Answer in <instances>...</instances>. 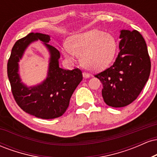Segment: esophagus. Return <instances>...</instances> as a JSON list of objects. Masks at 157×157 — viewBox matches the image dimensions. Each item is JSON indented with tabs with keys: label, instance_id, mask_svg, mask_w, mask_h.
Segmentation results:
<instances>
[{
	"label": "esophagus",
	"instance_id": "34e87169",
	"mask_svg": "<svg viewBox=\"0 0 157 157\" xmlns=\"http://www.w3.org/2000/svg\"><path fill=\"white\" fill-rule=\"evenodd\" d=\"M82 76H83V77L85 79H87V78H89L90 77V75L89 73H86V72H83L82 73Z\"/></svg>",
	"mask_w": 157,
	"mask_h": 157
}]
</instances>
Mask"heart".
<instances>
[{"label": "heart", "mask_w": 157, "mask_h": 157, "mask_svg": "<svg viewBox=\"0 0 157 157\" xmlns=\"http://www.w3.org/2000/svg\"><path fill=\"white\" fill-rule=\"evenodd\" d=\"M117 49V44L113 35L98 29H91L70 37L68 46L64 45L62 52L70 61H75L77 55L82 56L85 67L100 71L111 63Z\"/></svg>", "instance_id": "1"}]
</instances>
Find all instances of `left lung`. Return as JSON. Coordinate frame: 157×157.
I'll list each match as a JSON object with an SVG mask.
<instances>
[{
    "label": "left lung",
    "instance_id": "obj_1",
    "mask_svg": "<svg viewBox=\"0 0 157 157\" xmlns=\"http://www.w3.org/2000/svg\"><path fill=\"white\" fill-rule=\"evenodd\" d=\"M120 32V53L111 67L95 75L102 84V96L108 105L124 107L137 98L151 72L147 45L136 30Z\"/></svg>",
    "mask_w": 157,
    "mask_h": 157
}]
</instances>
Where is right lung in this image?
<instances>
[{"mask_svg": "<svg viewBox=\"0 0 157 157\" xmlns=\"http://www.w3.org/2000/svg\"><path fill=\"white\" fill-rule=\"evenodd\" d=\"M41 41L50 53L48 77L40 84L28 86L23 83L19 74V60L29 45ZM50 36L29 33L14 45L7 64V75L16 102L25 112L38 118L54 119L62 116L69 105L71 95L82 80L78 68L65 70L59 67L60 54L49 45Z\"/></svg>", "mask_w": 157, "mask_h": 157, "instance_id": "add662e5", "label": "right lung"}]
</instances>
